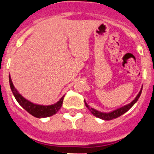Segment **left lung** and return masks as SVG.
I'll return each mask as SVG.
<instances>
[{"instance_id": "left-lung-1", "label": "left lung", "mask_w": 154, "mask_h": 154, "mask_svg": "<svg viewBox=\"0 0 154 154\" xmlns=\"http://www.w3.org/2000/svg\"><path fill=\"white\" fill-rule=\"evenodd\" d=\"M141 91H142V87H141V90H140V92H139V94L137 95L135 99H134V101H132V102H130L129 104H128V105H124V106H122V107L119 108V109H117L113 110V111L109 112H100V111L95 109H94V108H90L89 107V105L85 102V106L89 109V111L92 112V114H94L95 117H98V118H101V119L102 120H105V121H109V120L115 119V118H117V117L122 116V114H124L125 112H126L128 110L132 108V106H133V105H134L137 101L138 98L140 97Z\"/></svg>"}]
</instances>
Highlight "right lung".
I'll use <instances>...</instances> for the list:
<instances>
[{
    "label": "right lung",
    "instance_id": "1",
    "mask_svg": "<svg viewBox=\"0 0 154 154\" xmlns=\"http://www.w3.org/2000/svg\"><path fill=\"white\" fill-rule=\"evenodd\" d=\"M9 85H10L11 90L13 92V96L15 97L16 100L19 103V105L23 109H25L29 113H30L35 117L43 118V117L53 116L58 112V110L60 109L61 105H62L63 100H64L65 96H63L57 103L50 105H37V104H34V103L28 101L27 99H25L24 97L21 96L18 93L17 90L15 89V87L13 84V82H12V79H11L10 75H9Z\"/></svg>",
    "mask_w": 154,
    "mask_h": 154
}]
</instances>
